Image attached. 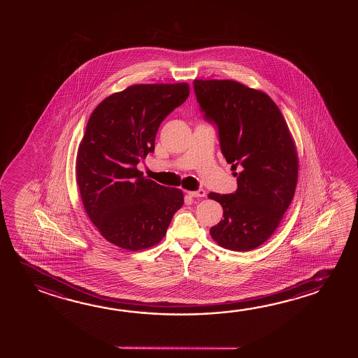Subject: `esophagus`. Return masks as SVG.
Segmentation results:
<instances>
[{
	"instance_id": "obj_1",
	"label": "esophagus",
	"mask_w": 358,
	"mask_h": 358,
	"mask_svg": "<svg viewBox=\"0 0 358 358\" xmlns=\"http://www.w3.org/2000/svg\"><path fill=\"white\" fill-rule=\"evenodd\" d=\"M191 197H205L206 196V191L205 189H197V191H188L187 192Z\"/></svg>"
}]
</instances>
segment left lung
<instances>
[{"label": "left lung", "mask_w": 358, "mask_h": 358, "mask_svg": "<svg viewBox=\"0 0 358 358\" xmlns=\"http://www.w3.org/2000/svg\"><path fill=\"white\" fill-rule=\"evenodd\" d=\"M207 121L216 124L221 151L235 172L234 194L211 192L223 220L210 229L220 246L251 251L268 240L297 185L299 157L280 108L262 91L232 80H194Z\"/></svg>", "instance_id": "8db88e82"}]
</instances>
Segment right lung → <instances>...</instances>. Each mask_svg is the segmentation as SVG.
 Masks as SVG:
<instances>
[{
    "label": "right lung",
    "mask_w": 358,
    "mask_h": 358,
    "mask_svg": "<svg viewBox=\"0 0 358 358\" xmlns=\"http://www.w3.org/2000/svg\"><path fill=\"white\" fill-rule=\"evenodd\" d=\"M188 94L186 83L134 85L90 116L77 151V185L90 220L116 246L157 245L183 205L181 189L145 178L137 164L155 151L159 124Z\"/></svg>",
    "instance_id": "1"
}]
</instances>
